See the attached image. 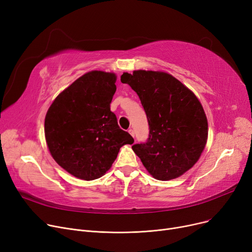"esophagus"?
<instances>
[{"label": "esophagus", "mask_w": 252, "mask_h": 252, "mask_svg": "<svg viewBox=\"0 0 252 252\" xmlns=\"http://www.w3.org/2000/svg\"><path fill=\"white\" fill-rule=\"evenodd\" d=\"M128 133H129V135H130L131 137L135 138V131H134L133 128H129V129H128Z\"/></svg>", "instance_id": "34e87169"}]
</instances>
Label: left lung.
Masks as SVG:
<instances>
[{
  "instance_id": "1",
  "label": "left lung",
  "mask_w": 252,
  "mask_h": 252,
  "mask_svg": "<svg viewBox=\"0 0 252 252\" xmlns=\"http://www.w3.org/2000/svg\"><path fill=\"white\" fill-rule=\"evenodd\" d=\"M140 98L149 125L146 143L131 146L148 173L168 181L189 170L205 147L207 118L199 100L166 72L135 70L121 76Z\"/></svg>"
}]
</instances>
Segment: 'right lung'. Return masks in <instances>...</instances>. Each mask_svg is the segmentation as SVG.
<instances>
[{
    "instance_id": "add662e5",
    "label": "right lung",
    "mask_w": 252,
    "mask_h": 252,
    "mask_svg": "<svg viewBox=\"0 0 252 252\" xmlns=\"http://www.w3.org/2000/svg\"><path fill=\"white\" fill-rule=\"evenodd\" d=\"M116 75L93 70L57 96L45 118V137L55 161L78 179L102 177L119 149L134 139L117 125L110 103Z\"/></svg>"
}]
</instances>
